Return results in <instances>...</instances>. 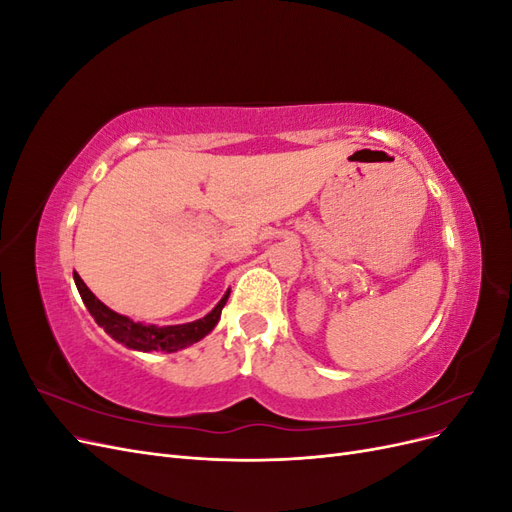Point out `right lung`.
Returning <instances> with one entry per match:
<instances>
[{
    "label": "right lung",
    "instance_id": "obj_1",
    "mask_svg": "<svg viewBox=\"0 0 512 512\" xmlns=\"http://www.w3.org/2000/svg\"><path fill=\"white\" fill-rule=\"evenodd\" d=\"M74 284L79 288V294L85 307L89 309V314L98 322V327H102L115 342L138 352H177L181 348H188L200 342V339L209 335L215 329V324L220 322L222 307L226 305L230 294L228 290L220 299V303L215 305L205 318L185 324H170V327H156V324L134 322L128 316L113 312L111 307H106L96 294L85 286L79 273H74Z\"/></svg>",
    "mask_w": 512,
    "mask_h": 512
}]
</instances>
